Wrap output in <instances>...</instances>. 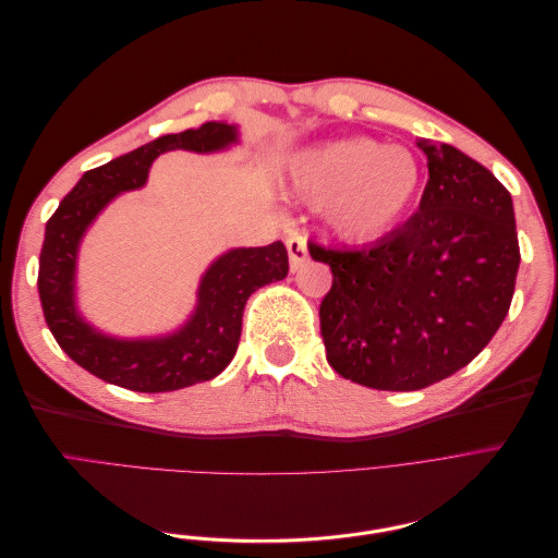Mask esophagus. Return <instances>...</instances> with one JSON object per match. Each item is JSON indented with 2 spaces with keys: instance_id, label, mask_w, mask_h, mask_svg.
<instances>
[{
  "instance_id": "obj_1",
  "label": "esophagus",
  "mask_w": 558,
  "mask_h": 558,
  "mask_svg": "<svg viewBox=\"0 0 558 558\" xmlns=\"http://www.w3.org/2000/svg\"><path fill=\"white\" fill-rule=\"evenodd\" d=\"M286 248H289V258H291V272H298V269L307 263L310 253H307V240L302 234H291L286 240Z\"/></svg>"
}]
</instances>
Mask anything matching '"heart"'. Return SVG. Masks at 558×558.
Listing matches in <instances>:
<instances>
[{
	"label": "heart",
	"instance_id": "heart-1",
	"mask_svg": "<svg viewBox=\"0 0 558 558\" xmlns=\"http://www.w3.org/2000/svg\"><path fill=\"white\" fill-rule=\"evenodd\" d=\"M295 189L326 199L328 226L351 242H373L391 232L421 189V162L410 148L351 137L316 146L293 167Z\"/></svg>",
	"mask_w": 558,
	"mask_h": 558
}]
</instances>
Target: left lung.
<instances>
[{"instance_id": "left-lung-1", "label": "left lung", "mask_w": 558, "mask_h": 558, "mask_svg": "<svg viewBox=\"0 0 558 558\" xmlns=\"http://www.w3.org/2000/svg\"><path fill=\"white\" fill-rule=\"evenodd\" d=\"M416 144L428 183L408 223L361 248L310 242L332 272L326 359L377 391H418L475 359L510 312L521 260L508 189L459 148Z\"/></svg>"}]
</instances>
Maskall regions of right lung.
Masks as SVG:
<instances>
[{
    "instance_id": "add662e5",
    "label": "right lung",
    "mask_w": 558,
    "mask_h": 558,
    "mask_svg": "<svg viewBox=\"0 0 558 558\" xmlns=\"http://www.w3.org/2000/svg\"><path fill=\"white\" fill-rule=\"evenodd\" d=\"M234 142L238 128L214 121L197 130L165 134L83 174L48 218L37 279L44 318L60 349L90 375L137 393L179 391L214 379L238 351L244 305L251 293L289 275V253L281 242L232 248L214 260L202 277L197 307L185 326L154 340H116L97 332L76 312V253L83 232L97 214L118 193L142 189L150 162L165 150L211 154Z\"/></svg>"
}]
</instances>
